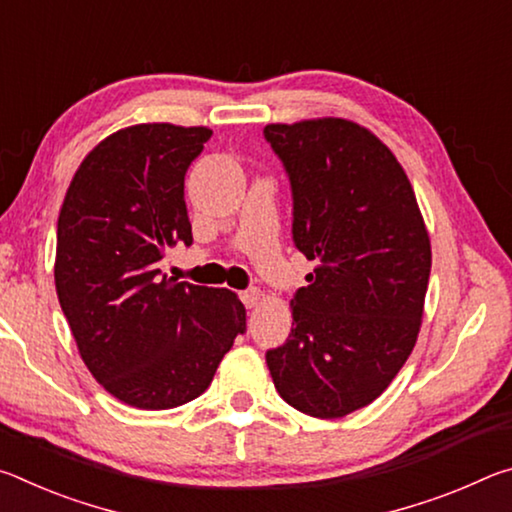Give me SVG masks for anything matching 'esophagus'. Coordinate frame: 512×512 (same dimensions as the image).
Returning a JSON list of instances; mask_svg holds the SVG:
<instances>
[{
	"mask_svg": "<svg viewBox=\"0 0 512 512\" xmlns=\"http://www.w3.org/2000/svg\"><path fill=\"white\" fill-rule=\"evenodd\" d=\"M241 300H244V305L248 309H253V307L259 305V302H262V291H259V289H248V291L241 293Z\"/></svg>",
	"mask_w": 512,
	"mask_h": 512,
	"instance_id": "obj_1",
	"label": "esophagus"
}]
</instances>
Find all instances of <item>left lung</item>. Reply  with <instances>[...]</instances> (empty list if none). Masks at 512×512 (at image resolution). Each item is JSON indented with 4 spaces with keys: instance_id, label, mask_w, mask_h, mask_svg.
Returning a JSON list of instances; mask_svg holds the SVG:
<instances>
[{
    "instance_id": "8db88e82",
    "label": "left lung",
    "mask_w": 512,
    "mask_h": 512,
    "mask_svg": "<svg viewBox=\"0 0 512 512\" xmlns=\"http://www.w3.org/2000/svg\"><path fill=\"white\" fill-rule=\"evenodd\" d=\"M293 192V241L318 259L266 363L282 400L320 420L386 391L418 341L431 241L393 151L341 117L268 124Z\"/></svg>"
}]
</instances>
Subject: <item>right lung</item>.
<instances>
[{
	"mask_svg": "<svg viewBox=\"0 0 512 512\" xmlns=\"http://www.w3.org/2000/svg\"><path fill=\"white\" fill-rule=\"evenodd\" d=\"M210 137L167 121L121 128L85 155L58 214L54 280L76 348L112 397L142 411L205 393L246 329L237 293L162 273L167 248L192 244L185 173Z\"/></svg>",
	"mask_w": 512,
	"mask_h": 512,
	"instance_id": "obj_1",
	"label": "right lung"
}]
</instances>
